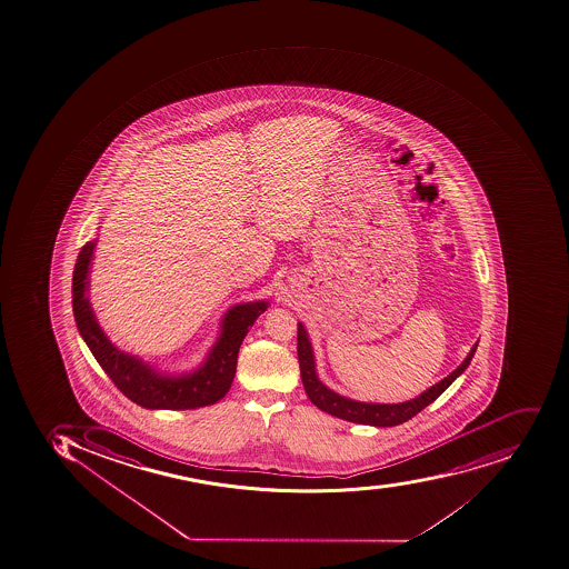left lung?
<instances>
[{"label": "left lung", "instance_id": "1", "mask_svg": "<svg viewBox=\"0 0 569 569\" xmlns=\"http://www.w3.org/2000/svg\"><path fill=\"white\" fill-rule=\"evenodd\" d=\"M479 340L473 343V348L468 352L467 358L462 360L458 369L452 370L447 378L432 385L426 392L410 401L399 402V405H379V402L352 401L349 397L340 396L333 392L331 388L322 383L316 370V358H313V348L310 343L309 333L303 325L298 322V360H300L301 381H303L305 392L310 401L318 406L319 410L333 415L337 419L348 420V422L363 423V426H375V428H392L399 423L410 420L411 417L422 411L426 406L437 401L441 393L452 385L456 378L465 372L470 366L471 358L476 355Z\"/></svg>", "mask_w": 569, "mask_h": 569}]
</instances>
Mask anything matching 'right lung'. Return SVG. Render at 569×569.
<instances>
[{"label": "right lung", "instance_id": "add662e5", "mask_svg": "<svg viewBox=\"0 0 569 569\" xmlns=\"http://www.w3.org/2000/svg\"><path fill=\"white\" fill-rule=\"evenodd\" d=\"M98 239L87 242L72 274V310L76 327L102 370L123 396L147 410H194L226 396L236 376L239 348L248 330L269 301L233 305L221 319L220 337L197 369L184 375H163L141 358L117 348L99 327L90 305V264Z\"/></svg>", "mask_w": 569, "mask_h": 569}]
</instances>
